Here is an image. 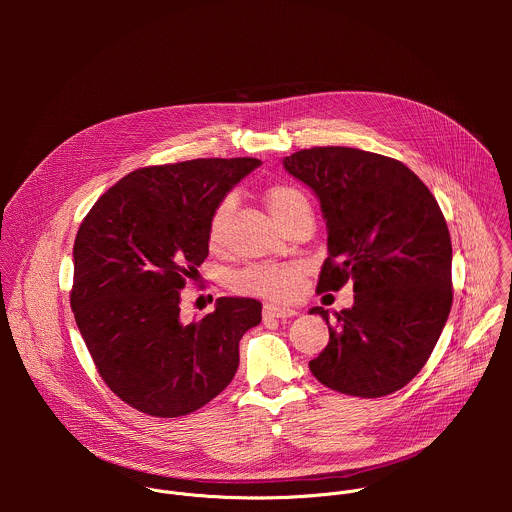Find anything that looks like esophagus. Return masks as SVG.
I'll return each instance as SVG.
<instances>
[{
    "label": "esophagus",
    "instance_id": "1",
    "mask_svg": "<svg viewBox=\"0 0 512 512\" xmlns=\"http://www.w3.org/2000/svg\"><path fill=\"white\" fill-rule=\"evenodd\" d=\"M296 314L298 312L291 310V308H279V306H273V304L263 306V320H285V318H291Z\"/></svg>",
    "mask_w": 512,
    "mask_h": 512
}]
</instances>
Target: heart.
<instances>
[{"mask_svg": "<svg viewBox=\"0 0 512 512\" xmlns=\"http://www.w3.org/2000/svg\"><path fill=\"white\" fill-rule=\"evenodd\" d=\"M235 198L229 194L218 202L208 221V241L218 245L223 241L227 216L233 208ZM265 202L281 225L289 216L310 208L306 194L291 184H271L265 190ZM302 279V267L298 263H277V265H251L231 277V287L237 294L261 296L267 300H291L298 294Z\"/></svg>", "mask_w": 512, "mask_h": 512, "instance_id": "1", "label": "heart"}]
</instances>
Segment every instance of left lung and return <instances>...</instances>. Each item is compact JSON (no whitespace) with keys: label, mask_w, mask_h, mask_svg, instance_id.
<instances>
[{"label":"left lung","mask_w":512,"mask_h":512,"mask_svg":"<svg viewBox=\"0 0 512 512\" xmlns=\"http://www.w3.org/2000/svg\"><path fill=\"white\" fill-rule=\"evenodd\" d=\"M285 170L320 198L328 257L318 291L348 281L354 306L330 320L312 375L344 395L375 399L403 389L427 362L452 308V239L440 204L399 160L354 148H310Z\"/></svg>","instance_id":"left-lung-1"}]
</instances>
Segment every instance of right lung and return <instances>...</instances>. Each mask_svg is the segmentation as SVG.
<instances>
[{
  "label": "right lung",
  "mask_w": 512,
  "mask_h": 512,
  "mask_svg": "<svg viewBox=\"0 0 512 512\" xmlns=\"http://www.w3.org/2000/svg\"><path fill=\"white\" fill-rule=\"evenodd\" d=\"M255 158L139 168L111 186L79 227L70 308L105 385L154 417L188 415L239 367V340L261 322L251 298H218L184 324L180 289L208 257L214 206Z\"/></svg>",
  "instance_id": "add662e5"
}]
</instances>
